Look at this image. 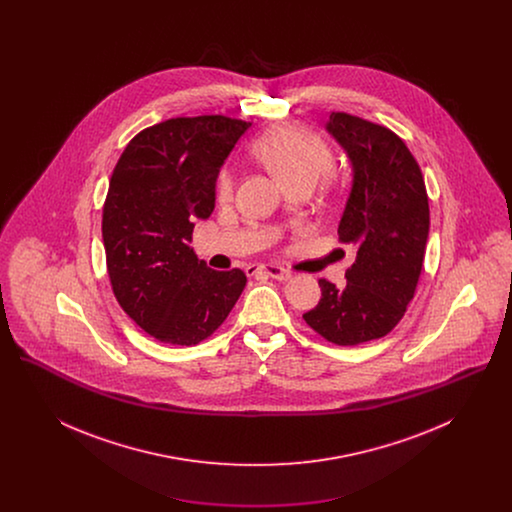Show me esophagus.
I'll use <instances>...</instances> for the list:
<instances>
[{"mask_svg": "<svg viewBox=\"0 0 512 512\" xmlns=\"http://www.w3.org/2000/svg\"><path fill=\"white\" fill-rule=\"evenodd\" d=\"M257 272H265L270 278L276 280H288L292 278V272L286 268L278 267V265H259V267H247V274H257Z\"/></svg>", "mask_w": 512, "mask_h": 512, "instance_id": "1", "label": "esophagus"}]
</instances>
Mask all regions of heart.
I'll use <instances>...</instances> for the list:
<instances>
[{
  "mask_svg": "<svg viewBox=\"0 0 512 512\" xmlns=\"http://www.w3.org/2000/svg\"><path fill=\"white\" fill-rule=\"evenodd\" d=\"M253 155L282 184H315L332 169L334 155L328 144L309 128L284 126L261 136L253 144ZM236 188V174L230 167L220 169L215 194L219 201H228Z\"/></svg>",
  "mask_w": 512,
  "mask_h": 512,
  "instance_id": "b5f03b06",
  "label": "heart"
}]
</instances>
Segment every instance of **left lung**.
Segmentation results:
<instances>
[{"mask_svg":"<svg viewBox=\"0 0 512 512\" xmlns=\"http://www.w3.org/2000/svg\"><path fill=\"white\" fill-rule=\"evenodd\" d=\"M326 128L353 165L338 236L355 245L357 259L345 288L318 280L322 297L303 320L326 341L359 345L388 336L413 301L430 207L413 153L390 128L343 111H332Z\"/></svg>","mask_w":512,"mask_h":512,"instance_id":"8db88e82","label":"left lung"}]
</instances>
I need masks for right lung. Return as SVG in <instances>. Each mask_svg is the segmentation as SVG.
Listing matches in <instances>:
<instances>
[{
	"instance_id": "add662e5",
	"label": "right lung",
	"mask_w": 512,
	"mask_h": 512,
	"mask_svg": "<svg viewBox=\"0 0 512 512\" xmlns=\"http://www.w3.org/2000/svg\"><path fill=\"white\" fill-rule=\"evenodd\" d=\"M251 122L174 117L124 147L103 203L107 274L122 311L149 336L197 345L217 332L245 288L240 268L213 270L190 247L215 209L220 165Z\"/></svg>"
}]
</instances>
